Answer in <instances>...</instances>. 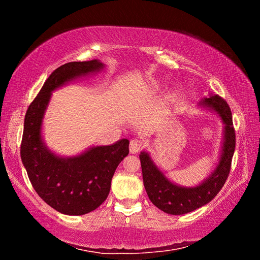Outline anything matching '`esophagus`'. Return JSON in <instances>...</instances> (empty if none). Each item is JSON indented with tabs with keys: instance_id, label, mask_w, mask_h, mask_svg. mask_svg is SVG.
Wrapping results in <instances>:
<instances>
[{
	"instance_id": "obj_1",
	"label": "esophagus",
	"mask_w": 260,
	"mask_h": 260,
	"mask_svg": "<svg viewBox=\"0 0 260 260\" xmlns=\"http://www.w3.org/2000/svg\"><path fill=\"white\" fill-rule=\"evenodd\" d=\"M143 147H144L143 141H141L139 139H133L129 142V151H131V153L139 152Z\"/></svg>"
}]
</instances>
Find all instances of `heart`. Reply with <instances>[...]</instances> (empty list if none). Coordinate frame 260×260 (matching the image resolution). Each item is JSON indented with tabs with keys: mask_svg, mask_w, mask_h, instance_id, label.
<instances>
[{
	"mask_svg": "<svg viewBox=\"0 0 260 260\" xmlns=\"http://www.w3.org/2000/svg\"><path fill=\"white\" fill-rule=\"evenodd\" d=\"M162 82L161 81H158V80H151L150 82L148 83L147 86V93L149 95H156L159 93L162 88Z\"/></svg>",
	"mask_w": 260,
	"mask_h": 260,
	"instance_id": "heart-1",
	"label": "heart"
}]
</instances>
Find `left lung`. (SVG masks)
I'll return each instance as SVG.
<instances>
[{
	"label": "left lung",
	"instance_id": "1",
	"mask_svg": "<svg viewBox=\"0 0 260 260\" xmlns=\"http://www.w3.org/2000/svg\"><path fill=\"white\" fill-rule=\"evenodd\" d=\"M201 108L213 112L223 124L222 143L215 169L201 183L184 187L166 177L146 150L141 151L140 161L142 167L143 184L149 200L165 213L180 215L189 213L212 201L225 184L235 150V131L230 105L218 95L211 94L200 101Z\"/></svg>",
	"mask_w": 260,
	"mask_h": 260
}]
</instances>
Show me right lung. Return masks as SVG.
<instances>
[{
  "label": "right lung",
  "instance_id": "add662e5",
  "mask_svg": "<svg viewBox=\"0 0 260 260\" xmlns=\"http://www.w3.org/2000/svg\"><path fill=\"white\" fill-rule=\"evenodd\" d=\"M104 67L99 59L61 65L47 79L25 116L21 161L38 195L63 214L82 215L98 209L109 195L114 171L129 152V141L121 139L65 157L51 151L43 139V118L52 91L102 71Z\"/></svg>",
  "mask_w": 260,
  "mask_h": 260
}]
</instances>
